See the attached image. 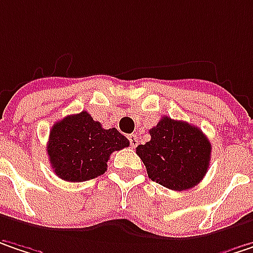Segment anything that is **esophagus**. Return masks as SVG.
I'll list each match as a JSON object with an SVG mask.
<instances>
[{
	"label": "esophagus",
	"instance_id": "34e87169",
	"mask_svg": "<svg viewBox=\"0 0 253 253\" xmlns=\"http://www.w3.org/2000/svg\"><path fill=\"white\" fill-rule=\"evenodd\" d=\"M128 140H130V146H131V147H136V146L139 144V137H137L136 134H130V136H128Z\"/></svg>",
	"mask_w": 253,
	"mask_h": 253
}]
</instances>
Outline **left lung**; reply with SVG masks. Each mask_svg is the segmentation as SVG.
<instances>
[{"instance_id":"1","label":"left lung","mask_w":253,"mask_h":253,"mask_svg":"<svg viewBox=\"0 0 253 253\" xmlns=\"http://www.w3.org/2000/svg\"><path fill=\"white\" fill-rule=\"evenodd\" d=\"M152 139L139 144L136 153L146 166L149 177L171 190H187L205 177L211 162V141L199 127L162 117Z\"/></svg>"}]
</instances>
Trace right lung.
<instances>
[{"label":"right lung","mask_w":253,"mask_h":253,"mask_svg":"<svg viewBox=\"0 0 253 253\" xmlns=\"http://www.w3.org/2000/svg\"><path fill=\"white\" fill-rule=\"evenodd\" d=\"M128 144L117 128H103L88 113L82 112L52 126L47 153L58 177L67 182H85L103 174L113 152Z\"/></svg>","instance_id":"obj_1"}]
</instances>
